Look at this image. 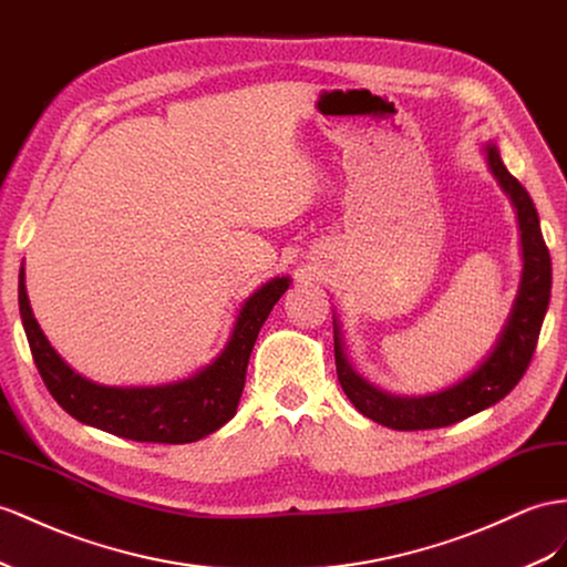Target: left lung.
I'll return each instance as SVG.
<instances>
[{
    "label": "left lung",
    "instance_id": "8db88e82",
    "mask_svg": "<svg viewBox=\"0 0 567 567\" xmlns=\"http://www.w3.org/2000/svg\"><path fill=\"white\" fill-rule=\"evenodd\" d=\"M484 157L503 194L511 198L517 229H519V256L522 272L513 309L498 332L486 357L464 373L460 381L426 395H395L373 385L364 375L354 371L344 352V340L338 316L332 313V332H336V367L338 379L354 408L395 431H424L457 424L476 412L488 410L501 402L517 381L525 375L532 354L539 340V330L550 299V256L542 235L539 215L527 188L505 169L496 143L484 145Z\"/></svg>",
    "mask_w": 567,
    "mask_h": 567
}]
</instances>
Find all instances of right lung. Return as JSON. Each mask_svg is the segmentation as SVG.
<instances>
[{
  "label": "right lung",
  "mask_w": 567,
  "mask_h": 567,
  "mask_svg": "<svg viewBox=\"0 0 567 567\" xmlns=\"http://www.w3.org/2000/svg\"><path fill=\"white\" fill-rule=\"evenodd\" d=\"M292 280L278 275L241 301L225 347L210 364L186 379L159 385H103L76 373L56 354L35 321L19 272V311L35 367L50 395L76 422L138 443H194L237 414L246 367L260 328Z\"/></svg>",
  "instance_id": "right-lung-1"
}]
</instances>
